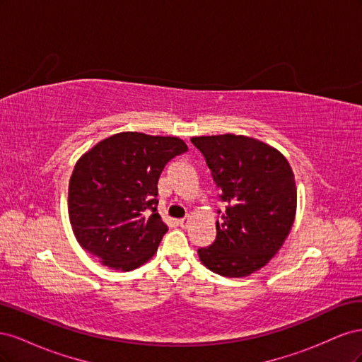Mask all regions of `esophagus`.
<instances>
[{"label":"esophagus","instance_id":"34e87169","mask_svg":"<svg viewBox=\"0 0 362 362\" xmlns=\"http://www.w3.org/2000/svg\"><path fill=\"white\" fill-rule=\"evenodd\" d=\"M189 222H190V216H185L184 218H180V221H178V223H180L181 228H187Z\"/></svg>","mask_w":362,"mask_h":362}]
</instances>
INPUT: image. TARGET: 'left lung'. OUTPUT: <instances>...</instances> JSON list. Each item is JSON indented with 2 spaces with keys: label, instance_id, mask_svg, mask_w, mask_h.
<instances>
[{
  "label": "left lung",
  "instance_id": "left-lung-1",
  "mask_svg": "<svg viewBox=\"0 0 362 362\" xmlns=\"http://www.w3.org/2000/svg\"><path fill=\"white\" fill-rule=\"evenodd\" d=\"M190 140L211 170L218 199L226 204L216 222V240L198 249L199 258L221 276H247L264 267L290 234L298 202L293 170L279 151L252 137Z\"/></svg>",
  "mask_w": 362,
  "mask_h": 362
}]
</instances>
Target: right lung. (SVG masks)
Returning <instances> with one entry per match:
<instances>
[{"instance_id": "obj_1", "label": "right lung", "mask_w": 362, "mask_h": 362, "mask_svg": "<svg viewBox=\"0 0 362 362\" xmlns=\"http://www.w3.org/2000/svg\"><path fill=\"white\" fill-rule=\"evenodd\" d=\"M185 151L178 137L129 131L87 151L75 164L68 194L69 221L81 247L124 272L154 255L168 233L157 213L158 178Z\"/></svg>"}]
</instances>
